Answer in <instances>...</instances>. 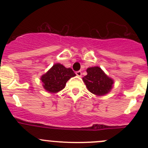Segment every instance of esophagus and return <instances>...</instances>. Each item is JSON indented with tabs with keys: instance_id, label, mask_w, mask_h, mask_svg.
<instances>
[{
	"instance_id": "esophagus-1",
	"label": "esophagus",
	"mask_w": 148,
	"mask_h": 148,
	"mask_svg": "<svg viewBox=\"0 0 148 148\" xmlns=\"http://www.w3.org/2000/svg\"><path fill=\"white\" fill-rule=\"evenodd\" d=\"M76 74H77V76H78V77H82V73L81 71H76Z\"/></svg>"
}]
</instances>
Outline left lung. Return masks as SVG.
<instances>
[{
    "instance_id": "8db88e82",
    "label": "left lung",
    "mask_w": 148,
    "mask_h": 148,
    "mask_svg": "<svg viewBox=\"0 0 148 148\" xmlns=\"http://www.w3.org/2000/svg\"><path fill=\"white\" fill-rule=\"evenodd\" d=\"M87 75L83 77L88 90L99 96L106 95L112 87L113 80L107 77L101 68L90 67L86 69Z\"/></svg>"
}]
</instances>
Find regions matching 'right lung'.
<instances>
[{"label": "right lung", "mask_w": 148, "mask_h": 148, "mask_svg": "<svg viewBox=\"0 0 148 148\" xmlns=\"http://www.w3.org/2000/svg\"><path fill=\"white\" fill-rule=\"evenodd\" d=\"M76 76L71 68H66L60 64H56L41 77L44 89L51 93L59 92L65 87L67 81Z\"/></svg>", "instance_id": "right-lung-1"}]
</instances>
